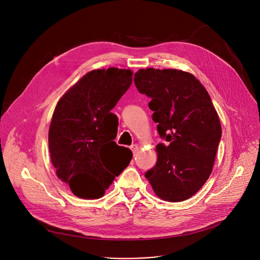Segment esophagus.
Segmentation results:
<instances>
[{
  "label": "esophagus",
  "instance_id": "34e87169",
  "mask_svg": "<svg viewBox=\"0 0 260 260\" xmlns=\"http://www.w3.org/2000/svg\"><path fill=\"white\" fill-rule=\"evenodd\" d=\"M131 149H132V151H133L134 155H136V153H137V152H138V150H139V146H138V145H136V144H134V145H132V146H131Z\"/></svg>",
  "mask_w": 260,
  "mask_h": 260
}]
</instances>
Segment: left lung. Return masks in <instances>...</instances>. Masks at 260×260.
Returning a JSON list of instances; mask_svg holds the SVG:
<instances>
[{
	"label": "left lung",
	"mask_w": 260,
	"mask_h": 260,
	"mask_svg": "<svg viewBox=\"0 0 260 260\" xmlns=\"http://www.w3.org/2000/svg\"><path fill=\"white\" fill-rule=\"evenodd\" d=\"M138 91L150 99L148 107L167 145H156L157 161L145 172L154 193L179 202L196 194L209 177L222 136L209 94L191 74L176 69H139Z\"/></svg>",
	"instance_id": "left-lung-1"
}]
</instances>
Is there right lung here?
<instances>
[{"label":"right lung","instance_id":"1","mask_svg":"<svg viewBox=\"0 0 260 260\" xmlns=\"http://www.w3.org/2000/svg\"><path fill=\"white\" fill-rule=\"evenodd\" d=\"M133 72L111 67L86 74L59 101L49 131L57 176L84 199L104 196L133 153L118 146V118L111 111L131 87Z\"/></svg>","mask_w":260,"mask_h":260}]
</instances>
